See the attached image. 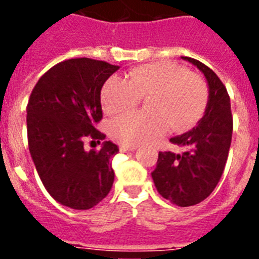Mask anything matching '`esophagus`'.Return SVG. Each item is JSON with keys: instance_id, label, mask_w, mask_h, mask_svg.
<instances>
[{"instance_id": "1", "label": "esophagus", "mask_w": 259, "mask_h": 259, "mask_svg": "<svg viewBox=\"0 0 259 259\" xmlns=\"http://www.w3.org/2000/svg\"><path fill=\"white\" fill-rule=\"evenodd\" d=\"M137 149V145H120V152H135Z\"/></svg>"}]
</instances>
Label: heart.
Segmentation results:
<instances>
[{"label": "heart", "instance_id": "1", "mask_svg": "<svg viewBox=\"0 0 259 259\" xmlns=\"http://www.w3.org/2000/svg\"><path fill=\"white\" fill-rule=\"evenodd\" d=\"M148 97V110L125 114L110 124V135L123 145L157 140L168 130H187L200 120L207 104V87L201 76L170 62L132 68L125 80L111 77L101 91L102 107L110 115L134 109Z\"/></svg>", "mask_w": 259, "mask_h": 259}]
</instances>
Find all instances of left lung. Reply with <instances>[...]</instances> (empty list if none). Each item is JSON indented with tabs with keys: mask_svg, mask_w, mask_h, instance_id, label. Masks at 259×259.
<instances>
[{
	"mask_svg": "<svg viewBox=\"0 0 259 259\" xmlns=\"http://www.w3.org/2000/svg\"><path fill=\"white\" fill-rule=\"evenodd\" d=\"M201 71L209 87L202 118L191 131L170 139L184 152H159L153 182L162 197L187 207L209 197L222 178L232 140L233 120L227 89L211 68L182 57Z\"/></svg>",
	"mask_w": 259,
	"mask_h": 259,
	"instance_id": "left-lung-1",
	"label": "left lung"
}]
</instances>
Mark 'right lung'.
<instances>
[{
  "mask_svg": "<svg viewBox=\"0 0 259 259\" xmlns=\"http://www.w3.org/2000/svg\"><path fill=\"white\" fill-rule=\"evenodd\" d=\"M119 66L91 58H72L53 66L38 79L27 105L28 148L41 182L57 202L88 210L113 187L111 141L85 152L84 141L98 144L102 119L101 89Z\"/></svg>",
  "mask_w": 259,
  "mask_h": 259,
  "instance_id": "right-lung-1",
  "label": "right lung"
}]
</instances>
